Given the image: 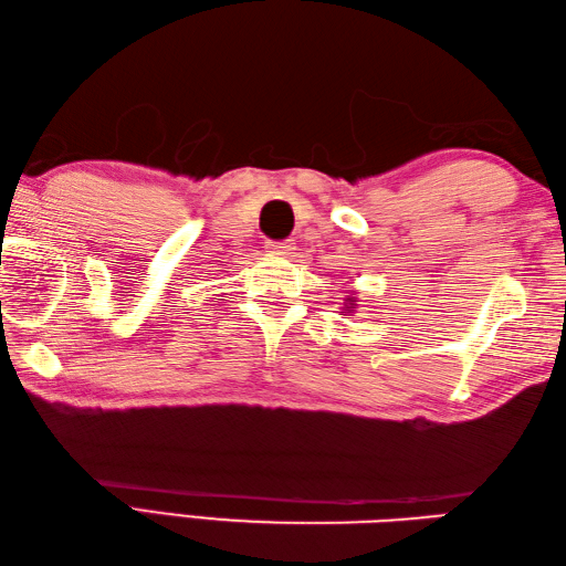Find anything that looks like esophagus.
Listing matches in <instances>:
<instances>
[{"mask_svg": "<svg viewBox=\"0 0 566 566\" xmlns=\"http://www.w3.org/2000/svg\"><path fill=\"white\" fill-rule=\"evenodd\" d=\"M292 245L290 243H268L270 255H290Z\"/></svg>", "mask_w": 566, "mask_h": 566, "instance_id": "obj_1", "label": "esophagus"}]
</instances>
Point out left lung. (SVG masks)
Instances as JSON below:
<instances>
[{"label": "left lung", "instance_id": "obj_1", "mask_svg": "<svg viewBox=\"0 0 566 566\" xmlns=\"http://www.w3.org/2000/svg\"><path fill=\"white\" fill-rule=\"evenodd\" d=\"M355 296H347L345 298V308H343V314H353V311H355Z\"/></svg>", "mask_w": 566, "mask_h": 566}]
</instances>
